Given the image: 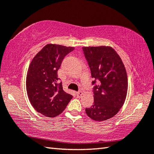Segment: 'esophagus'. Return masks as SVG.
<instances>
[{"mask_svg":"<svg viewBox=\"0 0 154 154\" xmlns=\"http://www.w3.org/2000/svg\"><path fill=\"white\" fill-rule=\"evenodd\" d=\"M76 95L77 97H82V96L83 95V92H82V91L77 92H76Z\"/></svg>","mask_w":154,"mask_h":154,"instance_id":"34e87169","label":"esophagus"}]
</instances>
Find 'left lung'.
<instances>
[{
	"label": "left lung",
	"mask_w": 154,
	"mask_h": 154,
	"mask_svg": "<svg viewBox=\"0 0 154 154\" xmlns=\"http://www.w3.org/2000/svg\"><path fill=\"white\" fill-rule=\"evenodd\" d=\"M83 51L94 79L92 82L94 105L85 108V112L93 120H106L118 113L126 100V69L120 57L111 47H84Z\"/></svg>",
	"instance_id": "obj_1"
}]
</instances>
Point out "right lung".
Returning a JSON list of instances; mask_svg holds the SVG:
<instances>
[{
  "label": "right lung",
  "mask_w": 154,
  "mask_h": 154,
  "mask_svg": "<svg viewBox=\"0 0 154 154\" xmlns=\"http://www.w3.org/2000/svg\"><path fill=\"white\" fill-rule=\"evenodd\" d=\"M72 47L48 44L35 56L28 68L26 90L31 105L47 117H56L63 111L72 98L62 89L58 71Z\"/></svg>",
  "instance_id": "right-lung-1"
}]
</instances>
